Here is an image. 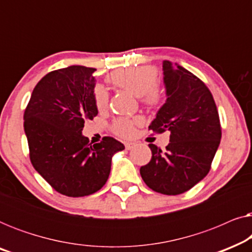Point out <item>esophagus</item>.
<instances>
[{
	"label": "esophagus",
	"instance_id": "1",
	"mask_svg": "<svg viewBox=\"0 0 252 252\" xmlns=\"http://www.w3.org/2000/svg\"><path fill=\"white\" fill-rule=\"evenodd\" d=\"M134 147H135V144L132 143V142H127V143H125V148H126L127 150H130V149H133Z\"/></svg>",
	"mask_w": 252,
	"mask_h": 252
}]
</instances>
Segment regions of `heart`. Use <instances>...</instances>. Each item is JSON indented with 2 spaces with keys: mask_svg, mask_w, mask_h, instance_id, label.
<instances>
[{
  "mask_svg": "<svg viewBox=\"0 0 252 252\" xmlns=\"http://www.w3.org/2000/svg\"><path fill=\"white\" fill-rule=\"evenodd\" d=\"M116 87L123 88L130 94L139 96L143 105L150 109H157L163 104L164 89L157 84L158 72L151 66H132L119 68L112 72L108 78ZM93 101L97 111H105L109 105V93L102 85H96L93 89ZM140 118L120 117L113 120L112 132L124 139H129L135 133V126L140 125Z\"/></svg>",
  "mask_w": 252,
  "mask_h": 252,
  "instance_id": "b5f03b06",
  "label": "heart"
}]
</instances>
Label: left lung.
Listing matches in <instances>:
<instances>
[{
  "instance_id": "1",
  "label": "left lung",
  "mask_w": 252,
  "mask_h": 252,
  "mask_svg": "<svg viewBox=\"0 0 252 252\" xmlns=\"http://www.w3.org/2000/svg\"><path fill=\"white\" fill-rule=\"evenodd\" d=\"M163 70L167 99L149 129L170 130V143L165 151L149 144L153 156L141 166L140 174L154 191L179 195L211 170L221 126L213 96L201 79L168 61H164Z\"/></svg>"
}]
</instances>
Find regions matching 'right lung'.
<instances>
[{
	"instance_id": "right-lung-1",
	"label": "right lung",
	"mask_w": 252,
	"mask_h": 252,
	"mask_svg": "<svg viewBox=\"0 0 252 252\" xmlns=\"http://www.w3.org/2000/svg\"><path fill=\"white\" fill-rule=\"evenodd\" d=\"M95 71L72 65L49 72L33 89L24 112L31 163L55 190L68 197L99 190L109 178L112 155L125 149L110 136L92 146L81 133L85 122L97 116Z\"/></svg>"
}]
</instances>
